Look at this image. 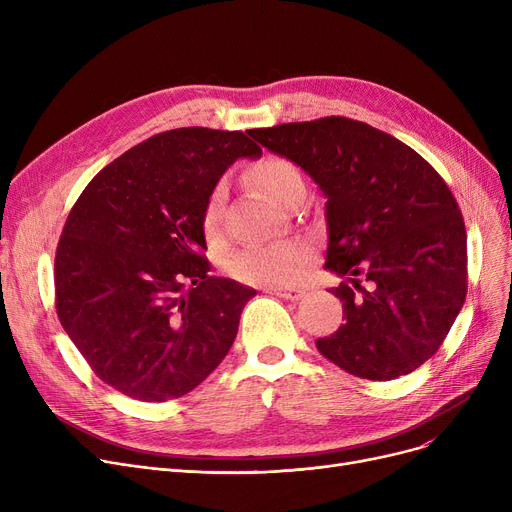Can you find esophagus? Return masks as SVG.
I'll list each match as a JSON object with an SVG mask.
<instances>
[{
    "label": "esophagus",
    "mask_w": 512,
    "mask_h": 512,
    "mask_svg": "<svg viewBox=\"0 0 512 512\" xmlns=\"http://www.w3.org/2000/svg\"><path fill=\"white\" fill-rule=\"evenodd\" d=\"M265 290L276 294V297H280V299H286V301H299L305 294V290H301V288H265Z\"/></svg>",
    "instance_id": "1"
}]
</instances>
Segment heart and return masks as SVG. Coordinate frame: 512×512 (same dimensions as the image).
Here are the masks:
<instances>
[{"label": "heart", "instance_id": "1", "mask_svg": "<svg viewBox=\"0 0 512 512\" xmlns=\"http://www.w3.org/2000/svg\"><path fill=\"white\" fill-rule=\"evenodd\" d=\"M249 182L276 205H284L290 197L303 195L305 180L301 168L282 155H265L247 172ZM226 186L220 182L213 188L201 215V228L207 240L222 236V215ZM313 259V247L305 238H286L272 245L247 247L228 261V272L245 284L288 286L299 280Z\"/></svg>", "mask_w": 512, "mask_h": 512}]
</instances>
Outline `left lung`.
I'll return each instance as SVG.
<instances>
[{
    "label": "left lung",
    "mask_w": 512,
    "mask_h": 512,
    "mask_svg": "<svg viewBox=\"0 0 512 512\" xmlns=\"http://www.w3.org/2000/svg\"><path fill=\"white\" fill-rule=\"evenodd\" d=\"M249 134L328 199L326 270L344 278L332 288L344 324L317 351L378 382L432 359L467 297V230L442 176L392 134L342 116Z\"/></svg>",
    "instance_id": "left-lung-1"
}]
</instances>
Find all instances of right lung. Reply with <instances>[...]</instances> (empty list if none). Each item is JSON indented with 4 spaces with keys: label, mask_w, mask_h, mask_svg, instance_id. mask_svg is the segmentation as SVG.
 Masks as SVG:
<instances>
[{
    "label": "right lung",
    "mask_w": 512,
    "mask_h": 512,
    "mask_svg": "<svg viewBox=\"0 0 512 512\" xmlns=\"http://www.w3.org/2000/svg\"><path fill=\"white\" fill-rule=\"evenodd\" d=\"M240 130L176 128L128 149L89 184L56 251V309L99 380L143 402L197 388L222 363L255 290L211 276L203 207Z\"/></svg>",
    "instance_id": "1"
}]
</instances>
